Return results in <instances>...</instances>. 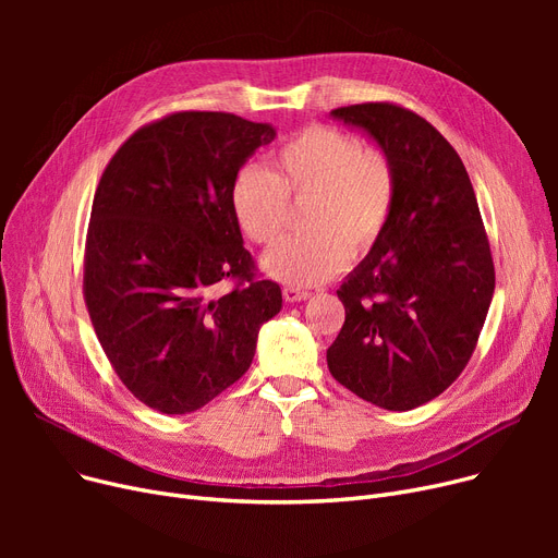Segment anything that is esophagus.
<instances>
[{
  "label": "esophagus",
  "mask_w": 558,
  "mask_h": 558,
  "mask_svg": "<svg viewBox=\"0 0 558 558\" xmlns=\"http://www.w3.org/2000/svg\"><path fill=\"white\" fill-rule=\"evenodd\" d=\"M282 296H284L287 303H299V301H305L310 294H307L305 289H301V287H284L282 289Z\"/></svg>",
  "instance_id": "esophagus-1"
}]
</instances>
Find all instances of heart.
I'll list each match as a JSON object with an SVG mask.
<instances>
[{"mask_svg":"<svg viewBox=\"0 0 558 558\" xmlns=\"http://www.w3.org/2000/svg\"><path fill=\"white\" fill-rule=\"evenodd\" d=\"M271 169L246 165L230 185L232 215L257 246L274 244L289 217V201L303 203L294 238L276 244L262 267L289 287H312L383 242L398 201V169L355 133L312 124L269 154Z\"/></svg>","mask_w":558,"mask_h":558,"instance_id":"b5f03b06","label":"heart"}]
</instances>
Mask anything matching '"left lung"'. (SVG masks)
Here are the masks:
<instances>
[{"mask_svg": "<svg viewBox=\"0 0 558 558\" xmlns=\"http://www.w3.org/2000/svg\"><path fill=\"white\" fill-rule=\"evenodd\" d=\"M332 114L393 158L398 201L383 242L337 291L345 320L328 368L362 400L409 412L475 353L495 289L488 234L459 154L421 114L391 101Z\"/></svg>", "mask_w": 558, "mask_h": 558, "instance_id": "left-lung-1", "label": "left lung"}]
</instances>
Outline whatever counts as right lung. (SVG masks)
<instances>
[{
	"label": "right lung",
	"mask_w": 558,
	"mask_h": 558,
	"mask_svg": "<svg viewBox=\"0 0 558 558\" xmlns=\"http://www.w3.org/2000/svg\"><path fill=\"white\" fill-rule=\"evenodd\" d=\"M274 135L232 112L181 110L137 129L101 173L83 299L112 371L156 412H196L238 383L282 307L230 205L234 175ZM219 281L231 289L217 298Z\"/></svg>",
	"instance_id": "1"
}]
</instances>
